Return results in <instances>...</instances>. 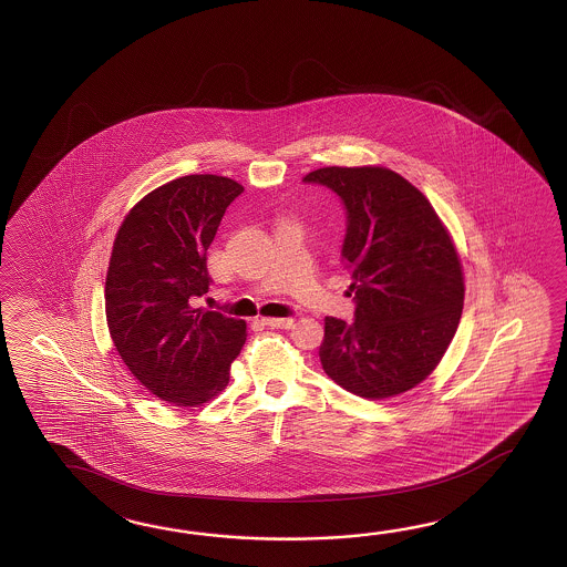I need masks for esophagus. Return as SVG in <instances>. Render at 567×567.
<instances>
[{"label": "esophagus", "instance_id": "obj_1", "mask_svg": "<svg viewBox=\"0 0 567 567\" xmlns=\"http://www.w3.org/2000/svg\"><path fill=\"white\" fill-rule=\"evenodd\" d=\"M264 322H266L267 326H271V328H286V330H288V328L293 326L296 320H293V318H266Z\"/></svg>", "mask_w": 567, "mask_h": 567}]
</instances>
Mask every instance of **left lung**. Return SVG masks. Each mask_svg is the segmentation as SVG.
I'll list each match as a JSON object with an SVG mask.
<instances>
[{
  "instance_id": "obj_1",
  "label": "left lung",
  "mask_w": 567,
  "mask_h": 567,
  "mask_svg": "<svg viewBox=\"0 0 567 567\" xmlns=\"http://www.w3.org/2000/svg\"><path fill=\"white\" fill-rule=\"evenodd\" d=\"M303 182L347 208L342 264L357 301L352 322L326 316L322 369L359 398L405 393L432 374L460 324L464 276L450 233L393 169L330 166Z\"/></svg>"
}]
</instances>
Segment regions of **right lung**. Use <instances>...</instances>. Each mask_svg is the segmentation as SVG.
<instances>
[{
	"label": "right lung",
	"mask_w": 567,
	"mask_h": 567,
	"mask_svg": "<svg viewBox=\"0 0 567 567\" xmlns=\"http://www.w3.org/2000/svg\"><path fill=\"white\" fill-rule=\"evenodd\" d=\"M239 182L190 174L145 194L123 218L105 279L109 334L142 385L178 408L217 398L247 324L193 308L208 291L206 249Z\"/></svg>",
	"instance_id": "add662e5"
}]
</instances>
